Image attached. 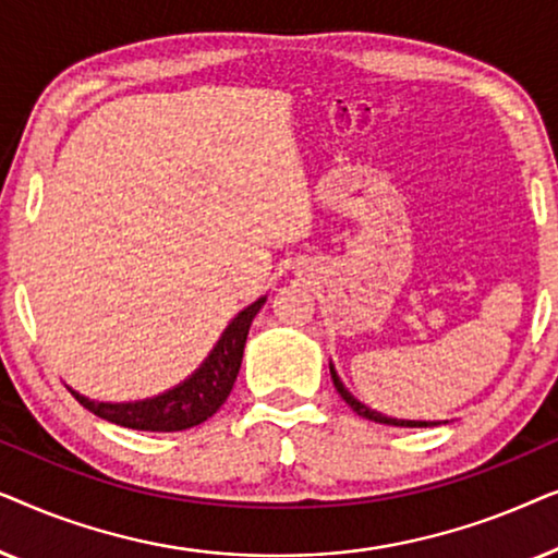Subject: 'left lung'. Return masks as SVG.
I'll use <instances>...</instances> for the list:
<instances>
[{
  "mask_svg": "<svg viewBox=\"0 0 558 558\" xmlns=\"http://www.w3.org/2000/svg\"><path fill=\"white\" fill-rule=\"evenodd\" d=\"M330 373H332V384H335V388H338V393L342 396V401H345L348 407L353 409L357 416L371 418V422H378V424H391V426H437L434 422H432V424H429V422H407V418H388V416H384V414H378V411H373V409L365 407V403L353 399V393H350L348 388L342 386V380L338 378V373H335L332 365H330Z\"/></svg>",
  "mask_w": 558,
  "mask_h": 558,
  "instance_id": "8db88e82",
  "label": "left lung"
}]
</instances>
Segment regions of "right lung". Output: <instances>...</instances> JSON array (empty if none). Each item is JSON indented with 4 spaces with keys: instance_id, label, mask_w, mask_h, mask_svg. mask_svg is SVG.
<instances>
[{
    "instance_id": "obj_1",
    "label": "right lung",
    "mask_w": 558,
    "mask_h": 558,
    "mask_svg": "<svg viewBox=\"0 0 558 558\" xmlns=\"http://www.w3.org/2000/svg\"><path fill=\"white\" fill-rule=\"evenodd\" d=\"M264 296L256 300L251 307L241 312L231 325L226 327L223 338L213 348L201 368L190 376L185 384L172 388L157 399L134 401V403H98L88 401L86 396L75 393V401L90 414L106 418V422L126 426V429L140 432H182L190 426L203 424L216 411L223 407L228 396L233 391L235 376H239L243 361V345H246L248 327L254 323L256 312L262 310Z\"/></svg>"
}]
</instances>
